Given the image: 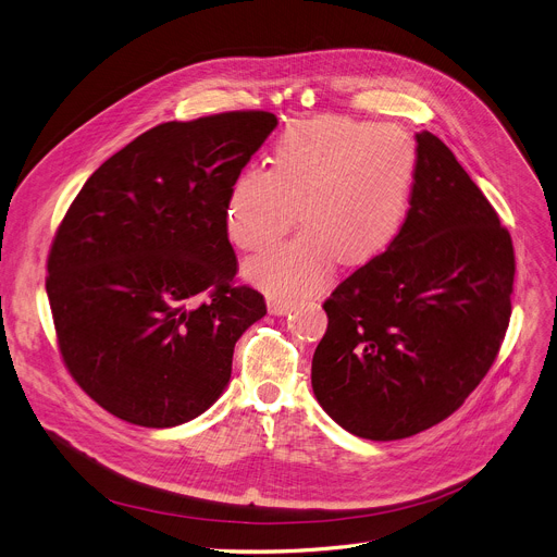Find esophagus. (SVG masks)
Masks as SVG:
<instances>
[{
	"instance_id": "obj_1",
	"label": "esophagus",
	"mask_w": 557,
	"mask_h": 557,
	"mask_svg": "<svg viewBox=\"0 0 557 557\" xmlns=\"http://www.w3.org/2000/svg\"><path fill=\"white\" fill-rule=\"evenodd\" d=\"M268 308H270L272 314H285L294 308V301L292 299H281V297H270Z\"/></svg>"
}]
</instances>
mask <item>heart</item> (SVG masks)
<instances>
[{
  "label": "heart",
  "mask_w": 557,
  "mask_h": 557,
  "mask_svg": "<svg viewBox=\"0 0 557 557\" xmlns=\"http://www.w3.org/2000/svg\"><path fill=\"white\" fill-rule=\"evenodd\" d=\"M416 148L405 129L344 116L289 125L272 169L251 166L228 186L226 234L245 251L276 245L299 220L304 234L249 260L251 283L272 294L317 287L335 258L364 265L398 236L409 209Z\"/></svg>",
  "instance_id": "b5f03b06"
}]
</instances>
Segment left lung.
Listing matches in <instances>:
<instances>
[{
    "mask_svg": "<svg viewBox=\"0 0 557 557\" xmlns=\"http://www.w3.org/2000/svg\"><path fill=\"white\" fill-rule=\"evenodd\" d=\"M508 228L451 150L416 135L407 218L323 304L312 391L359 438L398 441L459 409L493 367L510 321Z\"/></svg>",
    "mask_w": 557,
    "mask_h": 557,
    "instance_id": "8db88e82",
    "label": "left lung"
}]
</instances>
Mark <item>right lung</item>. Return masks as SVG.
<instances>
[{
  "instance_id": "obj_1",
  "label": "right lung",
  "mask_w": 557,
  "mask_h": 557,
  "mask_svg": "<svg viewBox=\"0 0 557 557\" xmlns=\"http://www.w3.org/2000/svg\"><path fill=\"white\" fill-rule=\"evenodd\" d=\"M276 125L260 110L161 123L112 154L64 213L47 258L58 348L112 416L175 428L232 377L234 346L268 306L234 285L224 205Z\"/></svg>"
}]
</instances>
